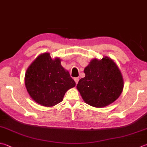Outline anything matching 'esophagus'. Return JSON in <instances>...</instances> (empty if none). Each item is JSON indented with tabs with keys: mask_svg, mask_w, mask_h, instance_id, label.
<instances>
[{
	"mask_svg": "<svg viewBox=\"0 0 147 147\" xmlns=\"http://www.w3.org/2000/svg\"><path fill=\"white\" fill-rule=\"evenodd\" d=\"M74 81H75V82H76V84H77L79 81V78H78V77H76V78H74Z\"/></svg>",
	"mask_w": 147,
	"mask_h": 147,
	"instance_id": "esophagus-1",
	"label": "esophagus"
}]
</instances>
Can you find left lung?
Wrapping results in <instances>:
<instances>
[{
    "instance_id": "1",
    "label": "left lung",
    "mask_w": 147,
    "mask_h": 147,
    "mask_svg": "<svg viewBox=\"0 0 147 147\" xmlns=\"http://www.w3.org/2000/svg\"><path fill=\"white\" fill-rule=\"evenodd\" d=\"M85 77L79 80L77 89L86 103L103 107L113 103L123 91V79L120 69L111 58L93 59L84 68Z\"/></svg>"
}]
</instances>
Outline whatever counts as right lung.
<instances>
[{
  "label": "right lung",
  "mask_w": 147,
  "mask_h": 147,
  "mask_svg": "<svg viewBox=\"0 0 147 147\" xmlns=\"http://www.w3.org/2000/svg\"><path fill=\"white\" fill-rule=\"evenodd\" d=\"M25 85L30 97L38 104L52 107L63 100L65 93L76 86L61 59H52L49 53L36 57L25 75Z\"/></svg>",
  "instance_id": "right-lung-1"
}]
</instances>
